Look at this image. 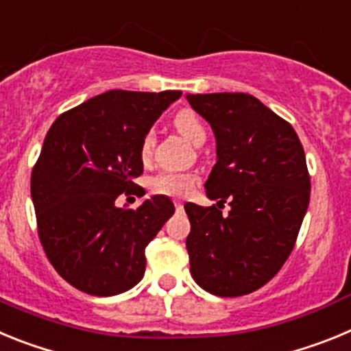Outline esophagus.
<instances>
[{"instance_id":"esophagus-1","label":"esophagus","mask_w":351,"mask_h":351,"mask_svg":"<svg viewBox=\"0 0 351 351\" xmlns=\"http://www.w3.org/2000/svg\"><path fill=\"white\" fill-rule=\"evenodd\" d=\"M182 207H184V206H182V202H179V200H178V202H176V209L182 210Z\"/></svg>"}]
</instances>
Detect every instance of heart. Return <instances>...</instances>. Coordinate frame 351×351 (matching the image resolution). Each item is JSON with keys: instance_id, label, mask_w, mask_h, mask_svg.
Segmentation results:
<instances>
[{"instance_id": "heart-1", "label": "heart", "mask_w": 351, "mask_h": 351, "mask_svg": "<svg viewBox=\"0 0 351 351\" xmlns=\"http://www.w3.org/2000/svg\"><path fill=\"white\" fill-rule=\"evenodd\" d=\"M173 126L181 133L186 141H190L191 144L200 145L206 142L207 138V130L204 126L202 119L190 110V108H184L181 112L176 114L173 117ZM154 145V133L149 132L145 133V137L142 138L141 144V154L144 158H147L151 154V149ZM195 186V176L191 173H161L158 178L153 179L151 182V188H153L154 193L167 195V197H186L193 190Z\"/></svg>"}]
</instances>
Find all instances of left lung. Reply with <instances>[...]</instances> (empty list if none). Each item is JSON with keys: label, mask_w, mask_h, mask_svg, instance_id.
<instances>
[{"label": "left lung", "mask_w": 351, "mask_h": 351, "mask_svg": "<svg viewBox=\"0 0 351 351\" xmlns=\"http://www.w3.org/2000/svg\"><path fill=\"white\" fill-rule=\"evenodd\" d=\"M216 137V165L206 193L226 199V217L213 207L184 206L190 271L198 287L239 297L271 281L283 267L309 206L306 154L295 130L246 93L186 95Z\"/></svg>", "instance_id": "obj_1"}]
</instances>
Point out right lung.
<instances>
[{
  "mask_svg": "<svg viewBox=\"0 0 351 351\" xmlns=\"http://www.w3.org/2000/svg\"><path fill=\"white\" fill-rule=\"evenodd\" d=\"M181 91H112L61 114L31 173L38 235L54 269L77 290L110 297L145 272V246L176 210L165 195L116 206L144 170L142 138Z\"/></svg>",
  "mask_w": 351,
  "mask_h": 351,
  "instance_id": "add662e5",
  "label": "right lung"
}]
</instances>
